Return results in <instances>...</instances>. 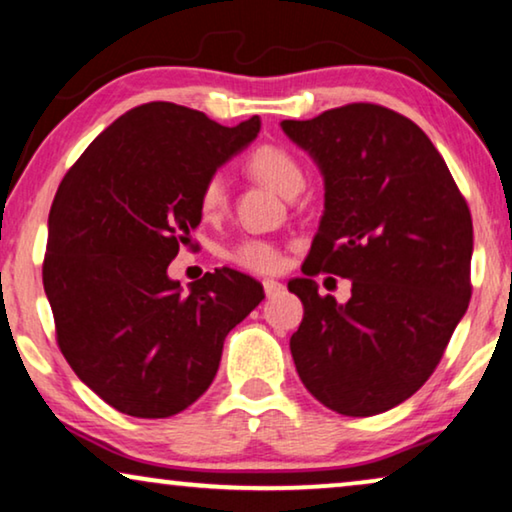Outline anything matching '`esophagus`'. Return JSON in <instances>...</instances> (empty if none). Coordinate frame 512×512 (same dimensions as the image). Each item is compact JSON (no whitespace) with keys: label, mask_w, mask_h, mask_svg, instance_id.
Instances as JSON below:
<instances>
[{"label":"esophagus","mask_w":512,"mask_h":512,"mask_svg":"<svg viewBox=\"0 0 512 512\" xmlns=\"http://www.w3.org/2000/svg\"><path fill=\"white\" fill-rule=\"evenodd\" d=\"M263 291L265 296H277V293L284 291V284L275 282V279H263Z\"/></svg>","instance_id":"obj_1"}]
</instances>
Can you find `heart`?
I'll use <instances>...</instances> for the list:
<instances>
[{
    "instance_id": "1",
    "label": "heart",
    "mask_w": 512,
    "mask_h": 512,
    "mask_svg": "<svg viewBox=\"0 0 512 512\" xmlns=\"http://www.w3.org/2000/svg\"><path fill=\"white\" fill-rule=\"evenodd\" d=\"M249 172L265 184L275 188L277 193L293 198L305 184V172L291 151L279 144H261L249 153ZM200 214L205 219H219L228 207L226 181L221 174H212L200 191ZM230 261L254 272H275L282 265V254L272 242L265 240H244L230 251Z\"/></svg>"
}]
</instances>
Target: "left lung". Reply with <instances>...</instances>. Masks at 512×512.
<instances>
[{"instance_id":"obj_1","label":"left lung","mask_w":512,"mask_h":512,"mask_svg":"<svg viewBox=\"0 0 512 512\" xmlns=\"http://www.w3.org/2000/svg\"><path fill=\"white\" fill-rule=\"evenodd\" d=\"M324 177V216L289 291L303 300L291 354L340 415H380L429 380L471 300L473 221L443 156L396 111L356 102L282 121ZM319 271L353 279L338 306Z\"/></svg>"}]
</instances>
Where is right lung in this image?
<instances>
[{"label":"right lung","instance_id":"obj_1","mask_svg":"<svg viewBox=\"0 0 512 512\" xmlns=\"http://www.w3.org/2000/svg\"><path fill=\"white\" fill-rule=\"evenodd\" d=\"M202 111L149 102L116 118L65 174L48 214L44 291L79 380L130 417H172L219 370L223 340L265 298L221 268L184 291L167 265L198 228L200 191L254 142Z\"/></svg>","mask_w":512,"mask_h":512}]
</instances>
